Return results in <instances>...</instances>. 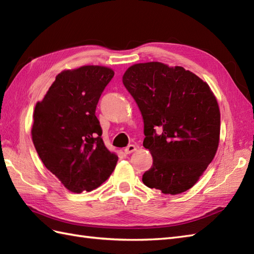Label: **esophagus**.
Returning <instances> with one entry per match:
<instances>
[{"label": "esophagus", "instance_id": "obj_1", "mask_svg": "<svg viewBox=\"0 0 254 254\" xmlns=\"http://www.w3.org/2000/svg\"><path fill=\"white\" fill-rule=\"evenodd\" d=\"M135 150H136V147H135L134 145H128L127 147H126V148H125V152L127 155L132 154V152H134Z\"/></svg>", "mask_w": 254, "mask_h": 254}]
</instances>
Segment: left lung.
I'll use <instances>...</instances> for the list:
<instances>
[{
	"instance_id": "obj_1",
	"label": "left lung",
	"mask_w": 254,
	"mask_h": 254,
	"mask_svg": "<svg viewBox=\"0 0 254 254\" xmlns=\"http://www.w3.org/2000/svg\"><path fill=\"white\" fill-rule=\"evenodd\" d=\"M122 82L140 110L143 146L152 156L143 183L169 194L188 190L219 147L221 115L213 92L190 70L159 62L133 64Z\"/></svg>"
}]
</instances>
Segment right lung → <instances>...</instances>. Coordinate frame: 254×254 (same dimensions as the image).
<instances>
[{
	"mask_svg": "<svg viewBox=\"0 0 254 254\" xmlns=\"http://www.w3.org/2000/svg\"><path fill=\"white\" fill-rule=\"evenodd\" d=\"M115 75L104 66L64 70L33 111L32 141L46 169L72 192L91 191L107 180L118 156L105 146L95 116Z\"/></svg>",
	"mask_w": 254,
	"mask_h": 254,
	"instance_id": "right-lung-1",
	"label": "right lung"
}]
</instances>
